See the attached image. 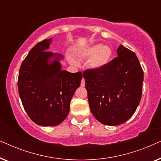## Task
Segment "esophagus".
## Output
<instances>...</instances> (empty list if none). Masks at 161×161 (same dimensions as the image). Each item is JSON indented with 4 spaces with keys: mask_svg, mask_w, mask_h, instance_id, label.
I'll list each match as a JSON object with an SVG mask.
<instances>
[{
    "mask_svg": "<svg viewBox=\"0 0 161 161\" xmlns=\"http://www.w3.org/2000/svg\"><path fill=\"white\" fill-rule=\"evenodd\" d=\"M80 86H82V87H84V86H85V80H84V78H83L82 80H81Z\"/></svg>",
    "mask_w": 161,
    "mask_h": 161,
    "instance_id": "1",
    "label": "esophagus"
}]
</instances>
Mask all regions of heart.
Returning a JSON list of instances; mask_svg holds the SVG:
<instances>
[{"label":"heart","instance_id":"1","mask_svg":"<svg viewBox=\"0 0 161 161\" xmlns=\"http://www.w3.org/2000/svg\"><path fill=\"white\" fill-rule=\"evenodd\" d=\"M75 55L81 59H90L89 61V68L97 71L109 65L113 59L114 53L109 46L100 43L89 47L78 48L75 50ZM71 61L72 64H76V61L73 59H72Z\"/></svg>","mask_w":161,"mask_h":161}]
</instances>
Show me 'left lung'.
Returning <instances> with one entry per match:
<instances>
[{
  "label": "left lung",
  "mask_w": 161,
  "mask_h": 161,
  "mask_svg": "<svg viewBox=\"0 0 161 161\" xmlns=\"http://www.w3.org/2000/svg\"><path fill=\"white\" fill-rule=\"evenodd\" d=\"M117 54L104 69L83 72L92 113L109 126L122 124L133 115L142 98L144 80L136 55L122 45Z\"/></svg>",
  "instance_id": "obj_1"
}]
</instances>
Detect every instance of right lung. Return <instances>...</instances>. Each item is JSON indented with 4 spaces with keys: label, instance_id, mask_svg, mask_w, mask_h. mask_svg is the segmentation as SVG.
<instances>
[{
    "label": "right lung",
    "instance_id": "obj_1",
    "mask_svg": "<svg viewBox=\"0 0 161 161\" xmlns=\"http://www.w3.org/2000/svg\"><path fill=\"white\" fill-rule=\"evenodd\" d=\"M53 39L37 43L19 71L18 91L23 108L33 122L56 126L67 118L70 101L82 80L81 72L61 69L64 56L47 51Z\"/></svg>",
    "mask_w": 161,
    "mask_h": 161
}]
</instances>
